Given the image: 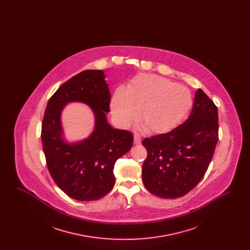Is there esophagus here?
<instances>
[{
  "instance_id": "esophagus-1",
  "label": "esophagus",
  "mask_w": 250,
  "mask_h": 250,
  "mask_svg": "<svg viewBox=\"0 0 250 250\" xmlns=\"http://www.w3.org/2000/svg\"><path fill=\"white\" fill-rule=\"evenodd\" d=\"M141 142H142V139H141L140 135L135 134V135H134V143H135V144H140Z\"/></svg>"
}]
</instances>
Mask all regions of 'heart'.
<instances>
[{
    "label": "heart",
    "instance_id": "obj_1",
    "mask_svg": "<svg viewBox=\"0 0 250 250\" xmlns=\"http://www.w3.org/2000/svg\"><path fill=\"white\" fill-rule=\"evenodd\" d=\"M189 91L162 77L142 75L113 95L111 111L122 126L129 125L139 113L146 132L163 134L172 130L190 111Z\"/></svg>",
    "mask_w": 250,
    "mask_h": 250
}]
</instances>
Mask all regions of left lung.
I'll return each instance as SVG.
<instances>
[{"label": "left lung", "mask_w": 250, "mask_h": 250, "mask_svg": "<svg viewBox=\"0 0 250 250\" xmlns=\"http://www.w3.org/2000/svg\"><path fill=\"white\" fill-rule=\"evenodd\" d=\"M218 141V112L202 89L195 94L189 117L173 130L146 138L143 181L163 199L187 195L203 178Z\"/></svg>", "instance_id": "left-lung-1"}]
</instances>
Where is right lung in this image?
<instances>
[{
  "label": "right lung",
  "mask_w": 250,
  "mask_h": 250,
  "mask_svg": "<svg viewBox=\"0 0 250 250\" xmlns=\"http://www.w3.org/2000/svg\"><path fill=\"white\" fill-rule=\"evenodd\" d=\"M80 101L93 108L96 128L87 140L69 146L61 140L60 111L66 103ZM110 95L101 70H85L72 77L48 100L41 140L48 171L55 184L72 199H101L115 184L116 160L132 147L133 135L112 128L106 119Z\"/></svg>",
  "instance_id": "obj_1"
}]
</instances>
